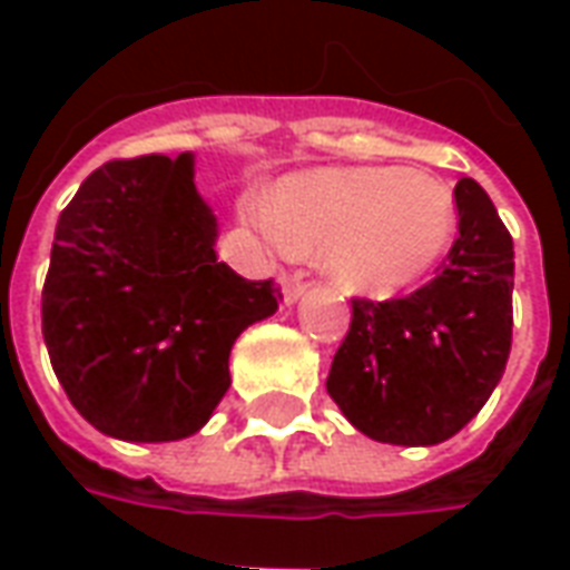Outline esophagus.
<instances>
[{"mask_svg": "<svg viewBox=\"0 0 570 570\" xmlns=\"http://www.w3.org/2000/svg\"><path fill=\"white\" fill-rule=\"evenodd\" d=\"M281 293H284L286 305H293V302L305 293V281H302V274H284V277H281Z\"/></svg>", "mask_w": 570, "mask_h": 570, "instance_id": "obj_1", "label": "esophagus"}]
</instances>
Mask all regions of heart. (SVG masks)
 <instances>
[{"instance_id": "obj_1", "label": "heart", "mask_w": 570, "mask_h": 570, "mask_svg": "<svg viewBox=\"0 0 570 570\" xmlns=\"http://www.w3.org/2000/svg\"><path fill=\"white\" fill-rule=\"evenodd\" d=\"M247 219L296 256H321L351 293L391 296L445 256L458 228L454 191L400 167H330L284 176L247 200Z\"/></svg>"}]
</instances>
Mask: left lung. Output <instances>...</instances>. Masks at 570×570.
I'll return each instance as SVG.
<instances>
[{
  "mask_svg": "<svg viewBox=\"0 0 570 570\" xmlns=\"http://www.w3.org/2000/svg\"><path fill=\"white\" fill-rule=\"evenodd\" d=\"M442 272L387 302L354 298L326 391L360 433L436 445L476 419L513 345V237L476 179H458Z\"/></svg>",
  "mask_w": 570,
  "mask_h": 570,
  "instance_id": "1",
  "label": "left lung"
}]
</instances>
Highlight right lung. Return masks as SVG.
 Returning a JSON list of instances; mask_svg holds the SVG:
<instances>
[{
  "label": "right lung",
  "instance_id": "obj_1",
  "mask_svg": "<svg viewBox=\"0 0 570 570\" xmlns=\"http://www.w3.org/2000/svg\"><path fill=\"white\" fill-rule=\"evenodd\" d=\"M191 176V151L116 158L57 219L45 345L69 403L116 440L204 428L232 384L235 338L281 302L274 281L216 262V216Z\"/></svg>",
  "mask_w": 570,
  "mask_h": 570
}]
</instances>
